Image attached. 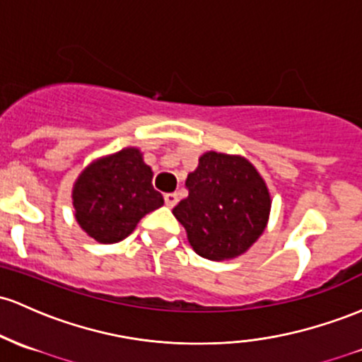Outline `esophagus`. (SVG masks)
Segmentation results:
<instances>
[{
  "label": "esophagus",
  "instance_id": "obj_1",
  "mask_svg": "<svg viewBox=\"0 0 362 362\" xmlns=\"http://www.w3.org/2000/svg\"><path fill=\"white\" fill-rule=\"evenodd\" d=\"M178 202V196L175 192H168V194H165V204L168 206V208H173L175 204H177Z\"/></svg>",
  "mask_w": 362,
  "mask_h": 362
}]
</instances>
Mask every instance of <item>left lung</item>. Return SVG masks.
Returning a JSON list of instances; mask_svg holds the SVG:
<instances>
[{"instance_id":"1","label":"left lung","mask_w":362,"mask_h":362,"mask_svg":"<svg viewBox=\"0 0 362 362\" xmlns=\"http://www.w3.org/2000/svg\"><path fill=\"white\" fill-rule=\"evenodd\" d=\"M185 185L189 196L175 206L173 214L199 256L232 259L264 232L272 197L263 177L245 158L204 153Z\"/></svg>"}]
</instances>
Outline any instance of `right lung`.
Segmentation results:
<instances>
[{"label": "right lung", "instance_id": "add662e5", "mask_svg": "<svg viewBox=\"0 0 362 362\" xmlns=\"http://www.w3.org/2000/svg\"><path fill=\"white\" fill-rule=\"evenodd\" d=\"M75 220L89 237L115 244L134 232L142 216L163 206L153 170L137 148L99 158L78 175L71 190Z\"/></svg>", "mask_w": 362, "mask_h": 362}]
</instances>
